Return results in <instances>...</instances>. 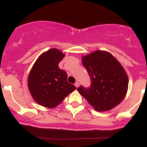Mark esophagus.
<instances>
[{"instance_id":"34e87169","label":"esophagus","mask_w":147,"mask_h":147,"mask_svg":"<svg viewBox=\"0 0 147 147\" xmlns=\"http://www.w3.org/2000/svg\"><path fill=\"white\" fill-rule=\"evenodd\" d=\"M75 86L77 87V88H78L79 86V82H76L75 83Z\"/></svg>"}]
</instances>
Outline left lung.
I'll return each instance as SVG.
<instances>
[{
  "mask_svg": "<svg viewBox=\"0 0 147 147\" xmlns=\"http://www.w3.org/2000/svg\"><path fill=\"white\" fill-rule=\"evenodd\" d=\"M82 63L90 78V86L77 90L97 111L111 110L125 97L128 77L121 64L111 54L95 51L84 57Z\"/></svg>",
  "mask_w": 147,
  "mask_h": 147,
  "instance_id": "left-lung-1",
  "label": "left lung"
}]
</instances>
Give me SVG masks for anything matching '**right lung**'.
<instances>
[{
    "instance_id": "add662e5",
    "label": "right lung",
    "mask_w": 147,
    "mask_h": 147,
    "mask_svg": "<svg viewBox=\"0 0 147 147\" xmlns=\"http://www.w3.org/2000/svg\"><path fill=\"white\" fill-rule=\"evenodd\" d=\"M64 55L57 49H51L39 57L28 77V87L34 99L40 105L54 108L75 90L67 82L68 75L59 68Z\"/></svg>"
}]
</instances>
